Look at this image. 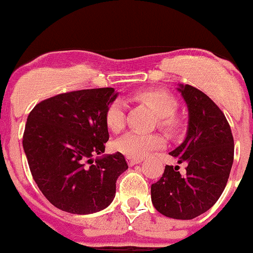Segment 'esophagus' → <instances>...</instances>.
Here are the masks:
<instances>
[{
  "label": "esophagus",
  "instance_id": "obj_1",
  "mask_svg": "<svg viewBox=\"0 0 253 253\" xmlns=\"http://www.w3.org/2000/svg\"><path fill=\"white\" fill-rule=\"evenodd\" d=\"M143 161L142 158H127V162H128V166H134V164H139Z\"/></svg>",
  "mask_w": 253,
  "mask_h": 253
}]
</instances>
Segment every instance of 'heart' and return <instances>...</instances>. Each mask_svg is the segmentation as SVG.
Returning a JSON list of instances; mask_svg holds the SVG:
<instances>
[{
  "label": "heart",
  "mask_w": 253,
  "mask_h": 253,
  "mask_svg": "<svg viewBox=\"0 0 253 253\" xmlns=\"http://www.w3.org/2000/svg\"><path fill=\"white\" fill-rule=\"evenodd\" d=\"M137 100L148 105L158 116L159 127L169 133L179 129V120L174 112L176 110V101L168 92L159 90H143L136 94ZM105 121L107 127L115 133H119L126 126V102L121 99L111 102L106 110ZM164 146V138L158 133H136L129 132L115 142V149L128 158H142L149 152Z\"/></svg>",
  "instance_id": "obj_1"
}]
</instances>
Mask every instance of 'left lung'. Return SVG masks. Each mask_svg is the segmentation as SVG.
Listing matches in <instances>:
<instances>
[{"instance_id":"left-lung-1","label":"left lung","mask_w":253,"mask_h":253,"mask_svg":"<svg viewBox=\"0 0 253 253\" xmlns=\"http://www.w3.org/2000/svg\"><path fill=\"white\" fill-rule=\"evenodd\" d=\"M188 107L184 141L171 151L186 173L166 166L152 184V204L167 217L192 220L204 214L224 192L234 162V137L226 117L208 95L190 85L176 87ZM179 168V167H178Z\"/></svg>"}]
</instances>
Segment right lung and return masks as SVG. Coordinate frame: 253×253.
<instances>
[{
	"label": "right lung",
	"mask_w": 253,
	"mask_h": 253,
	"mask_svg": "<svg viewBox=\"0 0 253 253\" xmlns=\"http://www.w3.org/2000/svg\"><path fill=\"white\" fill-rule=\"evenodd\" d=\"M117 95L114 87L67 92L28 115L23 149L29 169L44 197L63 211L94 214L114 200L117 178L128 168L120 152L104 154L105 115Z\"/></svg>",
	"instance_id": "right-lung-1"
}]
</instances>
